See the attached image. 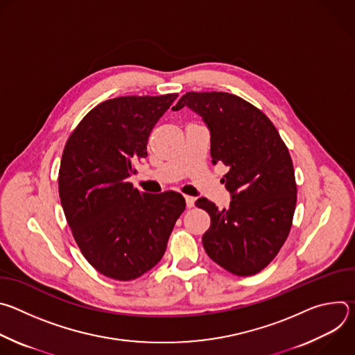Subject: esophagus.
I'll use <instances>...</instances> for the list:
<instances>
[{"label":"esophagus","mask_w":355,"mask_h":355,"mask_svg":"<svg viewBox=\"0 0 355 355\" xmlns=\"http://www.w3.org/2000/svg\"><path fill=\"white\" fill-rule=\"evenodd\" d=\"M185 202H187V207H188V208H193L195 198H193V196H189V195H185Z\"/></svg>","instance_id":"obj_1"}]
</instances>
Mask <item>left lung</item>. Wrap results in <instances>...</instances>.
<instances>
[{
  "mask_svg": "<svg viewBox=\"0 0 355 355\" xmlns=\"http://www.w3.org/2000/svg\"><path fill=\"white\" fill-rule=\"evenodd\" d=\"M184 107L208 125L212 163L229 167V208L219 211L207 198L195 202L211 216L202 244L226 271L254 275L275 259L292 227L297 189L288 147L268 116L237 95L191 91L173 111Z\"/></svg>",
  "mask_w": 355,
  "mask_h": 355,
  "instance_id": "left-lung-1",
  "label": "left lung"
}]
</instances>
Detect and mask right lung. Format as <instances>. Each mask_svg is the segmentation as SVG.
Listing matches in <instances>:
<instances>
[{
    "mask_svg": "<svg viewBox=\"0 0 355 355\" xmlns=\"http://www.w3.org/2000/svg\"><path fill=\"white\" fill-rule=\"evenodd\" d=\"M178 94L112 98L92 108L66 141L59 195L73 237L103 275L132 281L164 256L185 209L181 193L140 192L129 182L147 140Z\"/></svg>",
    "mask_w": 355,
    "mask_h": 355,
    "instance_id": "1",
    "label": "right lung"
}]
</instances>
